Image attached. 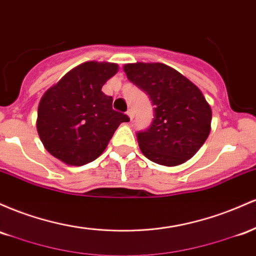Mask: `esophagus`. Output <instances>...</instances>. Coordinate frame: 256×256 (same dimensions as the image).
<instances>
[{"mask_svg": "<svg viewBox=\"0 0 256 256\" xmlns=\"http://www.w3.org/2000/svg\"><path fill=\"white\" fill-rule=\"evenodd\" d=\"M127 116L129 117V118H130V120H133V117H134V114H133V110H132V108H129V110L127 111Z\"/></svg>", "mask_w": 256, "mask_h": 256, "instance_id": "34e87169", "label": "esophagus"}]
</instances>
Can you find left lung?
Wrapping results in <instances>:
<instances>
[{"instance_id": "1", "label": "left lung", "mask_w": 256, "mask_h": 256, "mask_svg": "<svg viewBox=\"0 0 256 256\" xmlns=\"http://www.w3.org/2000/svg\"><path fill=\"white\" fill-rule=\"evenodd\" d=\"M123 70L154 106L152 124L136 134L144 156L166 166L194 157L210 133L212 123V108L200 88L160 62L126 64Z\"/></svg>"}]
</instances>
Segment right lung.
Returning <instances> with one entry per match:
<instances>
[{
  "label": "right lung",
  "instance_id": "add662e5",
  "mask_svg": "<svg viewBox=\"0 0 256 256\" xmlns=\"http://www.w3.org/2000/svg\"><path fill=\"white\" fill-rule=\"evenodd\" d=\"M117 71L114 62H86L43 94L36 127L52 156L68 166L87 164L104 152L120 123L128 122L102 90Z\"/></svg>",
  "mask_w": 256,
  "mask_h": 256
}]
</instances>
